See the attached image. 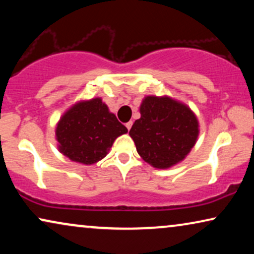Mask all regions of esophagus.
I'll return each mask as SVG.
<instances>
[{
    "mask_svg": "<svg viewBox=\"0 0 254 254\" xmlns=\"http://www.w3.org/2000/svg\"><path fill=\"white\" fill-rule=\"evenodd\" d=\"M131 125H133V121H128V123L126 124V127H127L128 130H129L131 128Z\"/></svg>",
    "mask_w": 254,
    "mask_h": 254,
    "instance_id": "obj_1",
    "label": "esophagus"
}]
</instances>
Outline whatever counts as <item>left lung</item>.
<instances>
[{"label":"left lung","mask_w":254,"mask_h":254,"mask_svg":"<svg viewBox=\"0 0 254 254\" xmlns=\"http://www.w3.org/2000/svg\"><path fill=\"white\" fill-rule=\"evenodd\" d=\"M140 112L129 130L138 155L158 169L183 161L199 135V124L190 107L169 97L148 96Z\"/></svg>","instance_id":"left-lung-1"}]
</instances>
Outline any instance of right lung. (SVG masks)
I'll list each match as a JSON object with an SVG mask.
<instances>
[{"label": "right lung", "mask_w": 254, "mask_h": 254, "mask_svg": "<svg viewBox=\"0 0 254 254\" xmlns=\"http://www.w3.org/2000/svg\"><path fill=\"white\" fill-rule=\"evenodd\" d=\"M100 98L76 104L59 121V150L69 159L93 164L109 154L114 140L127 133Z\"/></svg>", "instance_id": "1"}]
</instances>
